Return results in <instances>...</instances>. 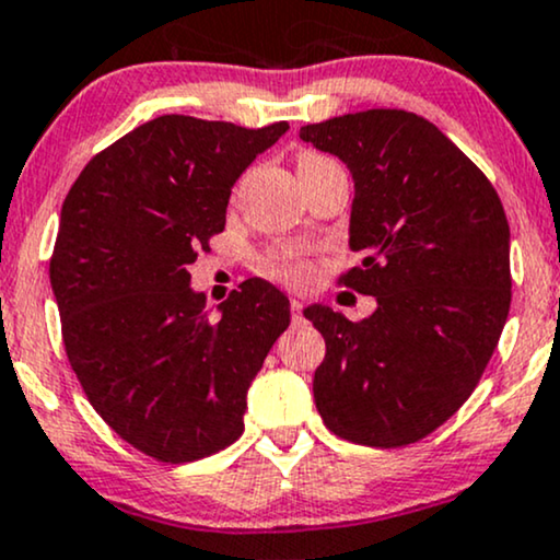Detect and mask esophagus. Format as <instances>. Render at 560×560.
<instances>
[{"mask_svg":"<svg viewBox=\"0 0 560 560\" xmlns=\"http://www.w3.org/2000/svg\"><path fill=\"white\" fill-rule=\"evenodd\" d=\"M291 312H293V322H299L303 312V299H291Z\"/></svg>","mask_w":560,"mask_h":560,"instance_id":"1","label":"esophagus"}]
</instances>
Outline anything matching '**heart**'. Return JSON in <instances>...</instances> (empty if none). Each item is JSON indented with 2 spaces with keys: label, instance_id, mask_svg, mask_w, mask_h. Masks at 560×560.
Returning a JSON list of instances; mask_svg holds the SVG:
<instances>
[{
  "label": "heart",
  "instance_id": "b5f03b06",
  "mask_svg": "<svg viewBox=\"0 0 560 560\" xmlns=\"http://www.w3.org/2000/svg\"><path fill=\"white\" fill-rule=\"evenodd\" d=\"M267 272L282 280H299L303 278V265L291 252H272L267 257Z\"/></svg>",
  "mask_w": 560,
  "mask_h": 560
}]
</instances>
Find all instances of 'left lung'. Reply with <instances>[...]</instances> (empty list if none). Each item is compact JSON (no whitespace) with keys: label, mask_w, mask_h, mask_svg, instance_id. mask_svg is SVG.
<instances>
[{"label":"left lung","mask_w":560,"mask_h":560,"mask_svg":"<svg viewBox=\"0 0 560 560\" xmlns=\"http://www.w3.org/2000/svg\"><path fill=\"white\" fill-rule=\"evenodd\" d=\"M355 184L342 282L374 295L363 322L314 303L327 355L314 374L329 431L405 446L446 423L491 361L512 303L509 223L482 171L439 127L397 108L301 127Z\"/></svg>","instance_id":"8db88e82"}]
</instances>
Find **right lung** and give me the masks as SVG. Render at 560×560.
Here are the masks:
<instances>
[{
    "label": "right lung",
    "mask_w": 560,
    "mask_h": 560,
    "mask_svg": "<svg viewBox=\"0 0 560 560\" xmlns=\"http://www.w3.org/2000/svg\"><path fill=\"white\" fill-rule=\"evenodd\" d=\"M288 124L165 114L90 161L61 205L51 291L67 358L95 412L171 465L231 446L291 303L241 282L210 319L189 265L225 228L233 184Z\"/></svg>",
    "instance_id": "right-lung-1"
}]
</instances>
